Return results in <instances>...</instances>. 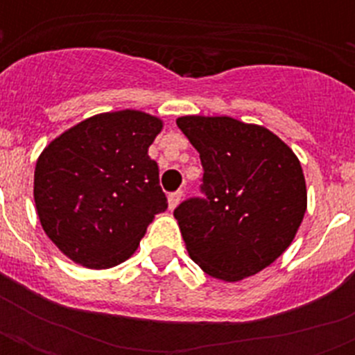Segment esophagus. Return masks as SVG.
<instances>
[{
  "instance_id": "esophagus-1",
  "label": "esophagus",
  "mask_w": 355,
  "mask_h": 355,
  "mask_svg": "<svg viewBox=\"0 0 355 355\" xmlns=\"http://www.w3.org/2000/svg\"><path fill=\"white\" fill-rule=\"evenodd\" d=\"M184 197V191H173V193L167 195V206H169V210H175L178 205H180V200H182Z\"/></svg>"
}]
</instances>
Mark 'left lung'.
<instances>
[{"label": "left lung", "mask_w": 355, "mask_h": 355, "mask_svg": "<svg viewBox=\"0 0 355 355\" xmlns=\"http://www.w3.org/2000/svg\"><path fill=\"white\" fill-rule=\"evenodd\" d=\"M199 150L205 199L175 210L189 258L211 278L239 282L286 252L308 208L302 166L269 128L228 116H182Z\"/></svg>", "instance_id": "1"}]
</instances>
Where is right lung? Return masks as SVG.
<instances>
[{
    "instance_id": "add662e5",
    "label": "right lung",
    "mask_w": 355,
    "mask_h": 355,
    "mask_svg": "<svg viewBox=\"0 0 355 355\" xmlns=\"http://www.w3.org/2000/svg\"><path fill=\"white\" fill-rule=\"evenodd\" d=\"M164 121L141 110L103 112L42 150L35 205L44 232L86 269H110L136 252L167 208L149 147Z\"/></svg>"
}]
</instances>
